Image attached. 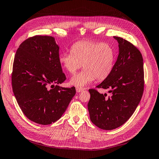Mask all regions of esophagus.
Here are the masks:
<instances>
[{"label":"esophagus","instance_id":"1","mask_svg":"<svg viewBox=\"0 0 159 159\" xmlns=\"http://www.w3.org/2000/svg\"><path fill=\"white\" fill-rule=\"evenodd\" d=\"M84 90V89L81 88H76V91L78 93H80V92H81Z\"/></svg>","mask_w":159,"mask_h":159}]
</instances>
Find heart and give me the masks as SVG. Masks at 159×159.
<instances>
[{
    "label": "heart",
    "instance_id": "obj_1",
    "mask_svg": "<svg viewBox=\"0 0 159 159\" xmlns=\"http://www.w3.org/2000/svg\"><path fill=\"white\" fill-rule=\"evenodd\" d=\"M115 59L111 46L93 41L77 42L71 46V53L59 56L60 64L69 73L74 74L82 66L85 68L70 80V84L78 88H84L95 78L98 81L106 79L113 68Z\"/></svg>",
    "mask_w": 159,
    "mask_h": 159
}]
</instances>
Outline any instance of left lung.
<instances>
[{
  "label": "left lung",
  "instance_id": "left-lung-1",
  "mask_svg": "<svg viewBox=\"0 0 159 159\" xmlns=\"http://www.w3.org/2000/svg\"><path fill=\"white\" fill-rule=\"evenodd\" d=\"M119 43V55L109 75L97 86L109 89L111 95L89 89L88 104L90 120L103 130L121 126L135 111L144 89L143 59L141 52L131 43L113 36Z\"/></svg>",
  "mask_w": 159,
  "mask_h": 159
}]
</instances>
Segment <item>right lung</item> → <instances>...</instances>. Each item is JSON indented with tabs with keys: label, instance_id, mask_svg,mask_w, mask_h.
<instances>
[{
	"label": "right lung",
	"instance_id": "add662e5",
	"mask_svg": "<svg viewBox=\"0 0 159 159\" xmlns=\"http://www.w3.org/2000/svg\"><path fill=\"white\" fill-rule=\"evenodd\" d=\"M59 50L54 37L36 36L23 42L14 57V95L26 117L38 124L50 125L60 119L75 94L74 87L59 85L66 79Z\"/></svg>",
	"mask_w": 159,
	"mask_h": 159
}]
</instances>
